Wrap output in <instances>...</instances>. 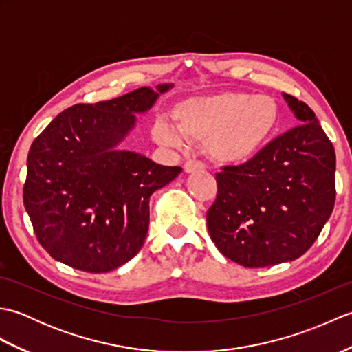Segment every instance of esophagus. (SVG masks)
I'll return each mask as SVG.
<instances>
[{"label": "esophagus", "mask_w": 352, "mask_h": 352, "mask_svg": "<svg viewBox=\"0 0 352 352\" xmlns=\"http://www.w3.org/2000/svg\"><path fill=\"white\" fill-rule=\"evenodd\" d=\"M206 166L203 162H198V160H188L184 163V172H188V174H192V172H197V170H203Z\"/></svg>", "instance_id": "1"}]
</instances>
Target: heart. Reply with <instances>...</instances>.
Wrapping results in <instances>:
<instances>
[{"instance_id":"obj_1","label":"heart","mask_w":352,"mask_h":352,"mask_svg":"<svg viewBox=\"0 0 352 352\" xmlns=\"http://www.w3.org/2000/svg\"><path fill=\"white\" fill-rule=\"evenodd\" d=\"M174 118L175 122H155L154 138L160 145L186 149L190 140L203 142L213 162L241 166L256 159L276 138L281 109L269 95L219 92L177 104Z\"/></svg>"}]
</instances>
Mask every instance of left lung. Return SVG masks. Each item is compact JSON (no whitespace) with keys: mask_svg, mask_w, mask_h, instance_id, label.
<instances>
[{"mask_svg":"<svg viewBox=\"0 0 352 352\" xmlns=\"http://www.w3.org/2000/svg\"><path fill=\"white\" fill-rule=\"evenodd\" d=\"M283 98L300 125L254 160L216 174L218 197L207 212L216 248L245 267L301 257L334 207L333 144L307 104L287 94Z\"/></svg>","mask_w":352,"mask_h":352,"instance_id":"left-lung-1","label":"left lung"}]
</instances>
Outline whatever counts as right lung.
<instances>
[{"label":"right lung","mask_w":352,"mask_h":352,"mask_svg":"<svg viewBox=\"0 0 352 352\" xmlns=\"http://www.w3.org/2000/svg\"><path fill=\"white\" fill-rule=\"evenodd\" d=\"M174 87H140L118 98L62 111L27 157L24 206L37 241L52 258L85 272L122 266L140 251L149 198L182 172L122 149L136 115Z\"/></svg>","instance_id":"1"}]
</instances>
